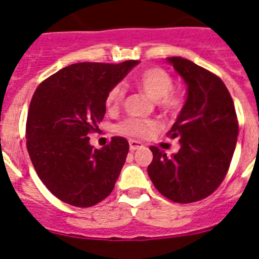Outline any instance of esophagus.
I'll list each match as a JSON object with an SVG mask.
<instances>
[{"label": "esophagus", "mask_w": 259, "mask_h": 259, "mask_svg": "<svg viewBox=\"0 0 259 259\" xmlns=\"http://www.w3.org/2000/svg\"><path fill=\"white\" fill-rule=\"evenodd\" d=\"M143 143H140V141H136V140H130V149L134 152V150H137V149H141L143 148Z\"/></svg>", "instance_id": "34e87169"}]
</instances>
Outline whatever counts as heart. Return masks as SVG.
Wrapping results in <instances>:
<instances>
[{
	"mask_svg": "<svg viewBox=\"0 0 259 259\" xmlns=\"http://www.w3.org/2000/svg\"><path fill=\"white\" fill-rule=\"evenodd\" d=\"M141 91L153 98L157 104L168 113H174L182 106V97L172 92L174 81L171 75L163 68L154 67L144 71L136 80ZM125 95L123 84H115L110 89L106 96V106L109 109H116L122 104ZM158 128V123L154 120H141V119H127L118 125L119 132L135 137H145Z\"/></svg>",
	"mask_w": 259,
	"mask_h": 259,
	"instance_id": "obj_1",
	"label": "heart"
}]
</instances>
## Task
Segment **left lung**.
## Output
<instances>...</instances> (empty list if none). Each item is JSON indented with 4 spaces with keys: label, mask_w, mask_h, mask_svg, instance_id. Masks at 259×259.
<instances>
[{
    "label": "left lung",
    "mask_w": 259,
    "mask_h": 259,
    "mask_svg": "<svg viewBox=\"0 0 259 259\" xmlns=\"http://www.w3.org/2000/svg\"><path fill=\"white\" fill-rule=\"evenodd\" d=\"M187 85V98L168 136L180 149L167 155L150 146L148 174L155 188L174 202L207 197L227 174L236 148L239 124L227 87L210 71L189 59H166Z\"/></svg>",
    "instance_id": "left-lung-1"
}]
</instances>
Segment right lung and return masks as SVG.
<instances>
[{
	"mask_svg": "<svg viewBox=\"0 0 259 259\" xmlns=\"http://www.w3.org/2000/svg\"><path fill=\"white\" fill-rule=\"evenodd\" d=\"M140 63H75L44 80L33 93L27 116V149L45 187L77 207L101 202L114 189L130 145L113 137L95 149L89 134L106 113V96Z\"/></svg>",
	"mask_w": 259,
	"mask_h": 259,
	"instance_id": "add662e5",
	"label": "right lung"
}]
</instances>
